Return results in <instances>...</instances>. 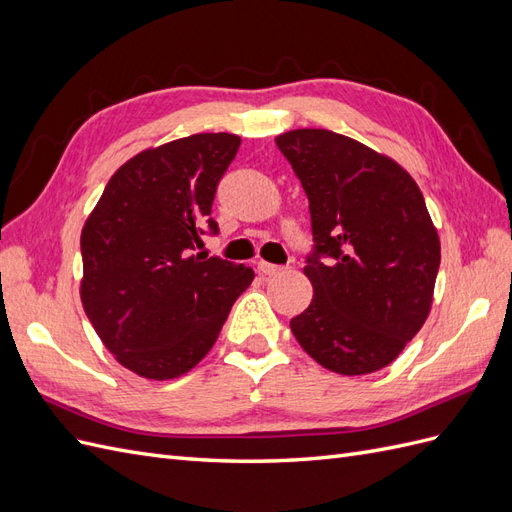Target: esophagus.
Masks as SVG:
<instances>
[{"label":"esophagus","instance_id":"34e87169","mask_svg":"<svg viewBox=\"0 0 512 512\" xmlns=\"http://www.w3.org/2000/svg\"><path fill=\"white\" fill-rule=\"evenodd\" d=\"M258 271H260L262 275H269V277H273V275H282V273L286 271V267H280V265H271V262L258 260Z\"/></svg>","mask_w":512,"mask_h":512}]
</instances>
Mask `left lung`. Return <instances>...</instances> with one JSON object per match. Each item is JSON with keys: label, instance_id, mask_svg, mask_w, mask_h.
<instances>
[{"label": "left lung", "instance_id": "left-lung-1", "mask_svg": "<svg viewBox=\"0 0 512 512\" xmlns=\"http://www.w3.org/2000/svg\"><path fill=\"white\" fill-rule=\"evenodd\" d=\"M309 200L314 297L290 331L316 363L363 376L393 363L425 324L440 237L406 168L331 130L275 138ZM327 257V261H320Z\"/></svg>", "mask_w": 512, "mask_h": 512}]
</instances>
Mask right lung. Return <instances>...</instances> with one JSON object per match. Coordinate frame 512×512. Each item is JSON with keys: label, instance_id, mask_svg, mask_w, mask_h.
Returning <instances> with one entry per match:
<instances>
[{"label": "right lung", "instance_id": "add662e5", "mask_svg": "<svg viewBox=\"0 0 512 512\" xmlns=\"http://www.w3.org/2000/svg\"><path fill=\"white\" fill-rule=\"evenodd\" d=\"M237 134H192L136 153L108 179L81 232V301L102 344L136 376L173 380L213 348L254 271L192 252Z\"/></svg>", "mask_w": 512, "mask_h": 512}]
</instances>
